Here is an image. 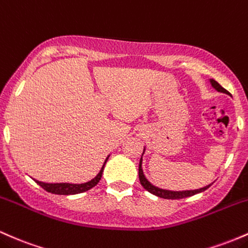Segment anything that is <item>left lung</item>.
Listing matches in <instances>:
<instances>
[{
  "label": "left lung",
  "mask_w": 248,
  "mask_h": 248,
  "mask_svg": "<svg viewBox=\"0 0 248 248\" xmlns=\"http://www.w3.org/2000/svg\"><path fill=\"white\" fill-rule=\"evenodd\" d=\"M210 83H211V85H212V87H213L214 89H216L217 91H219V93L230 94L229 91H227L226 89L222 88L221 85L219 84L218 82H217V80L210 79ZM144 152H145V147H144L143 155H144ZM143 155H141V157H143ZM141 163H143V159H141V158H140V160H139L138 176H139V180H140L141 186H143V187L145 188L146 191H149L150 193L155 194V196H157V197H160V198H164V199H183V198H187V197L194 196V194L200 193V192H204L205 190H207V188L211 186V184H210V185L205 186V187L197 188V190H186V191L164 190V188L157 187V186H155L154 184H151V183H150L149 180L146 179V177L144 176L143 169H141Z\"/></svg>",
  "instance_id": "left-lung-1"
}]
</instances>
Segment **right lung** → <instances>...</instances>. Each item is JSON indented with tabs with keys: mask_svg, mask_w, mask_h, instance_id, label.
Segmentation results:
<instances>
[{
	"mask_svg": "<svg viewBox=\"0 0 248 248\" xmlns=\"http://www.w3.org/2000/svg\"><path fill=\"white\" fill-rule=\"evenodd\" d=\"M110 155H108V158L105 159L104 164H103L101 171L98 172L96 177L93 179L89 180L87 183H83V184H70V183H43L40 180L34 179L41 187H43L44 190L50 192V193L54 194H63V196H70V194H77V193H83V192L90 190L93 186L98 184V182L101 180L103 170H104L105 164H107L108 159H109Z\"/></svg>",
	"mask_w": 248,
	"mask_h": 248,
	"instance_id": "add662e5",
	"label": "right lung"
}]
</instances>
